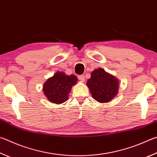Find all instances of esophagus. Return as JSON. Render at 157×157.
<instances>
[{"label":"esophagus","mask_w":157,"mask_h":157,"mask_svg":"<svg viewBox=\"0 0 157 157\" xmlns=\"http://www.w3.org/2000/svg\"><path fill=\"white\" fill-rule=\"evenodd\" d=\"M78 79L81 82H84L85 81V76L84 75H78Z\"/></svg>","instance_id":"34e87169"}]
</instances>
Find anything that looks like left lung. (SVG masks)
Listing matches in <instances>:
<instances>
[{"label":"left lung","instance_id":"1","mask_svg":"<svg viewBox=\"0 0 157 157\" xmlns=\"http://www.w3.org/2000/svg\"><path fill=\"white\" fill-rule=\"evenodd\" d=\"M86 84L93 99L102 103L110 101L118 93L117 79L101 68L91 73V77L88 79Z\"/></svg>","mask_w":157,"mask_h":157}]
</instances>
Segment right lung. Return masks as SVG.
Masks as SVG:
<instances>
[{"label":"right lung","mask_w":157,"mask_h":157,"mask_svg":"<svg viewBox=\"0 0 157 157\" xmlns=\"http://www.w3.org/2000/svg\"><path fill=\"white\" fill-rule=\"evenodd\" d=\"M78 81L77 77L67 75L62 72H57L49 78L43 86V91L49 101L57 104L66 101L69 98L71 87Z\"/></svg>","instance_id":"obj_1"}]
</instances>
